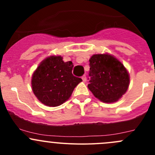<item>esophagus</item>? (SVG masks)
<instances>
[{"label": "esophagus", "instance_id": "esophagus-1", "mask_svg": "<svg viewBox=\"0 0 155 155\" xmlns=\"http://www.w3.org/2000/svg\"><path fill=\"white\" fill-rule=\"evenodd\" d=\"M82 81H83L84 82H86V76H85V75H84V76H82Z\"/></svg>", "mask_w": 155, "mask_h": 155}]
</instances>
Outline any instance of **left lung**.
<instances>
[{
	"instance_id": "left-lung-1",
	"label": "left lung",
	"mask_w": 155,
	"mask_h": 155,
	"mask_svg": "<svg viewBox=\"0 0 155 155\" xmlns=\"http://www.w3.org/2000/svg\"><path fill=\"white\" fill-rule=\"evenodd\" d=\"M89 62V90L104 103L118 101L126 93L130 84L129 73L124 64L108 53L93 54Z\"/></svg>"
}]
</instances>
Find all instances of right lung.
<instances>
[{
	"mask_svg": "<svg viewBox=\"0 0 155 155\" xmlns=\"http://www.w3.org/2000/svg\"><path fill=\"white\" fill-rule=\"evenodd\" d=\"M72 61L64 62L61 55H51L40 62L32 75L31 86L37 99L47 107H58L71 96L82 82L72 74Z\"/></svg>",
	"mask_w": 155,
	"mask_h": 155,
	"instance_id": "1",
	"label": "right lung"
}]
</instances>
